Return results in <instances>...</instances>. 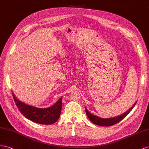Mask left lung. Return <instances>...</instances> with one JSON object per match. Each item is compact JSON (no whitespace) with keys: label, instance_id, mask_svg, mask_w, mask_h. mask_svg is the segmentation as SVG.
I'll list each match as a JSON object with an SVG mask.
<instances>
[{"label":"left lung","instance_id":"obj_1","mask_svg":"<svg viewBox=\"0 0 149 149\" xmlns=\"http://www.w3.org/2000/svg\"><path fill=\"white\" fill-rule=\"evenodd\" d=\"M136 102L132 106V107L127 112H125L123 114H121V115H119L116 117L114 118H101L98 117L97 116H95L94 114H91L88 110L85 108L86 109V112L87 114V116H88L89 119L90 121L93 122V123L96 124L97 125H100V126H102V127H109V126H111L113 125H115L118 123V122H120L121 120H122L123 118L127 115V114L132 111V109L134 108V106H135Z\"/></svg>","mask_w":149,"mask_h":149}]
</instances>
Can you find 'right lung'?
Instances as JSON below:
<instances>
[{"label": "right lung", "mask_w": 149, "mask_h": 149, "mask_svg": "<svg viewBox=\"0 0 149 149\" xmlns=\"http://www.w3.org/2000/svg\"><path fill=\"white\" fill-rule=\"evenodd\" d=\"M13 96L19 110L29 120L42 125H52L58 120L62 110V97L51 107L38 108L26 104L17 100L13 93Z\"/></svg>", "instance_id": "1"}]
</instances>
